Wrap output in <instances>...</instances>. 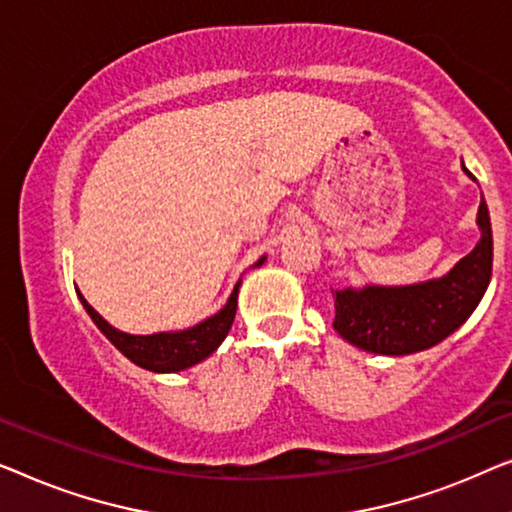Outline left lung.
<instances>
[{
	"instance_id": "8db88e82",
	"label": "left lung",
	"mask_w": 512,
	"mask_h": 512,
	"mask_svg": "<svg viewBox=\"0 0 512 512\" xmlns=\"http://www.w3.org/2000/svg\"><path fill=\"white\" fill-rule=\"evenodd\" d=\"M462 169L473 178L464 162ZM475 222L480 241L441 278L336 290L338 336L359 350L397 357L429 350L455 334L478 308L492 278V222L482 197Z\"/></svg>"
}]
</instances>
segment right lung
I'll use <instances>...</instances> for the list:
<instances>
[{"mask_svg": "<svg viewBox=\"0 0 512 512\" xmlns=\"http://www.w3.org/2000/svg\"><path fill=\"white\" fill-rule=\"evenodd\" d=\"M264 262H266V255L257 259L253 269L262 266ZM239 287H241V280L234 285L227 304L222 306L218 313L211 315V318L201 320L199 325L187 327L181 331H157V334H146V336L127 334V331L115 329L88 304V301H85L81 292H78V299H81L85 313L90 315L97 329L109 338V341L129 359V362H134L136 366H141V369L153 371V373H176L204 362L206 357H211L213 352L220 348V343L225 341L229 329H232L236 304H239Z\"/></svg>", "mask_w": 512, "mask_h": 512, "instance_id": "right-lung-1", "label": "right lung"}]
</instances>
